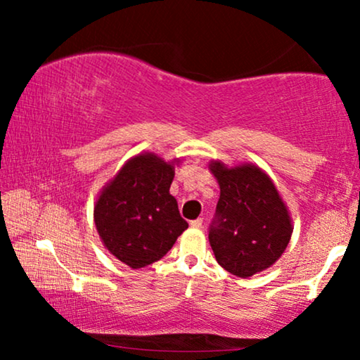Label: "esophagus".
I'll return each instance as SVG.
<instances>
[{
    "label": "esophagus",
    "instance_id": "esophagus-1",
    "mask_svg": "<svg viewBox=\"0 0 360 360\" xmlns=\"http://www.w3.org/2000/svg\"><path fill=\"white\" fill-rule=\"evenodd\" d=\"M190 226H191V228H196V229H198V228H201V226H203V219L198 218V219L190 221Z\"/></svg>",
    "mask_w": 360,
    "mask_h": 360
}]
</instances>
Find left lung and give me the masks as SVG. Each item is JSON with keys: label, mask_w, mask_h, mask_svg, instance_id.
<instances>
[{"label": "left lung", "mask_w": 360, "mask_h": 360, "mask_svg": "<svg viewBox=\"0 0 360 360\" xmlns=\"http://www.w3.org/2000/svg\"><path fill=\"white\" fill-rule=\"evenodd\" d=\"M219 200L210 224V244L221 267L240 278L277 262L292 238V219L272 180L259 167L210 165Z\"/></svg>", "instance_id": "1"}]
</instances>
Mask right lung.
Instances as JSON below:
<instances>
[{"instance_id": "right-lung-1", "label": "right lung", "mask_w": 360, "mask_h": 360, "mask_svg": "<svg viewBox=\"0 0 360 360\" xmlns=\"http://www.w3.org/2000/svg\"><path fill=\"white\" fill-rule=\"evenodd\" d=\"M174 175V165L157 155H136L96 201L95 224L103 244L131 269L160 260L188 228L169 193Z\"/></svg>"}]
</instances>
